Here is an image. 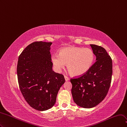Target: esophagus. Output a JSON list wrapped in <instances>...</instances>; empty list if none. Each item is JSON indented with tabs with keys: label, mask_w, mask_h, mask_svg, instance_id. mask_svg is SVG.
<instances>
[{
	"label": "esophagus",
	"mask_w": 127,
	"mask_h": 127,
	"mask_svg": "<svg viewBox=\"0 0 127 127\" xmlns=\"http://www.w3.org/2000/svg\"><path fill=\"white\" fill-rule=\"evenodd\" d=\"M64 79H65V81H67L69 80L68 77L66 76H64Z\"/></svg>",
	"instance_id": "obj_1"
}]
</instances>
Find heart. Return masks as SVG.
<instances>
[{"instance_id":"1","label":"heart","mask_w":127,"mask_h":127,"mask_svg":"<svg viewBox=\"0 0 127 127\" xmlns=\"http://www.w3.org/2000/svg\"><path fill=\"white\" fill-rule=\"evenodd\" d=\"M51 60L57 72H60L67 64V69L72 75L81 76L92 67L95 55L90 48L67 47L61 49L59 54H53Z\"/></svg>"}]
</instances>
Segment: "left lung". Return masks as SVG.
<instances>
[{"instance_id": "1", "label": "left lung", "mask_w": 127, "mask_h": 127, "mask_svg": "<svg viewBox=\"0 0 127 127\" xmlns=\"http://www.w3.org/2000/svg\"><path fill=\"white\" fill-rule=\"evenodd\" d=\"M96 62L82 76L70 80L73 100L79 107L91 108L103 101L111 82L112 61L104 48L91 44Z\"/></svg>"}]
</instances>
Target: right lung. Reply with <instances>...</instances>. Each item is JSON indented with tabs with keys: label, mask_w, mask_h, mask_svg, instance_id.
<instances>
[{
	"label": "right lung",
	"mask_w": 127,
	"mask_h": 127,
	"mask_svg": "<svg viewBox=\"0 0 127 127\" xmlns=\"http://www.w3.org/2000/svg\"><path fill=\"white\" fill-rule=\"evenodd\" d=\"M51 42H35L19 55L17 73L19 87L31 107L45 111L56 102L60 88L65 82L62 74L52 70Z\"/></svg>",
	"instance_id": "obj_1"
}]
</instances>
